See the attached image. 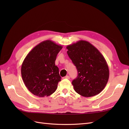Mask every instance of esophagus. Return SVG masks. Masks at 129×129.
Returning a JSON list of instances; mask_svg holds the SVG:
<instances>
[{
    "instance_id": "1",
    "label": "esophagus",
    "mask_w": 129,
    "mask_h": 129,
    "mask_svg": "<svg viewBox=\"0 0 129 129\" xmlns=\"http://www.w3.org/2000/svg\"><path fill=\"white\" fill-rule=\"evenodd\" d=\"M63 79H70V77L68 75L66 76L65 77H63Z\"/></svg>"
}]
</instances>
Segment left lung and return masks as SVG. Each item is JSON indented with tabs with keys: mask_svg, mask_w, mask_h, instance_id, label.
I'll list each match as a JSON object with an SVG mask.
<instances>
[{
	"mask_svg": "<svg viewBox=\"0 0 129 129\" xmlns=\"http://www.w3.org/2000/svg\"><path fill=\"white\" fill-rule=\"evenodd\" d=\"M66 48L78 72L76 79L72 81L75 91L87 97L98 95L106 86L109 77L108 65L102 54L84 40H80Z\"/></svg>",
	"mask_w": 129,
	"mask_h": 129,
	"instance_id": "1",
	"label": "left lung"
}]
</instances>
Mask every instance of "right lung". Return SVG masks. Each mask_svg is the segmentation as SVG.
Here are the masks:
<instances>
[{
	"mask_svg": "<svg viewBox=\"0 0 129 129\" xmlns=\"http://www.w3.org/2000/svg\"><path fill=\"white\" fill-rule=\"evenodd\" d=\"M62 46L47 40L40 42L27 54L21 65L25 86L33 95L43 97L55 91L61 77L55 64Z\"/></svg>",
	"mask_w": 129,
	"mask_h": 129,
	"instance_id": "right-lung-1",
	"label": "right lung"
}]
</instances>
